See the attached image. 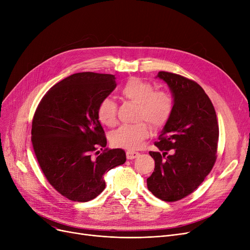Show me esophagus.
<instances>
[{
  "instance_id": "1",
  "label": "esophagus",
  "mask_w": 250,
  "mask_h": 250,
  "mask_svg": "<svg viewBox=\"0 0 250 250\" xmlns=\"http://www.w3.org/2000/svg\"><path fill=\"white\" fill-rule=\"evenodd\" d=\"M140 155V153L138 152H134V151H126V158L128 160H133Z\"/></svg>"
}]
</instances>
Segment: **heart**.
<instances>
[{"mask_svg":"<svg viewBox=\"0 0 250 250\" xmlns=\"http://www.w3.org/2000/svg\"><path fill=\"white\" fill-rule=\"evenodd\" d=\"M153 84L140 78H130L121 88V93L126 99L139 104L138 120L147 121L153 127L164 125L172 112L173 101L164 91H154ZM99 122L113 126L116 124V104L110 98L103 99L97 108ZM150 135V127L146 123L123 125L111 134L110 141L114 147L137 150Z\"/></svg>","mask_w":250,"mask_h":250,"instance_id":"b5f03b06","label":"heart"}]
</instances>
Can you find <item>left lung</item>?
<instances>
[{
    "label": "left lung",
    "mask_w": 250,
    "mask_h": 250,
    "mask_svg": "<svg viewBox=\"0 0 250 250\" xmlns=\"http://www.w3.org/2000/svg\"><path fill=\"white\" fill-rule=\"evenodd\" d=\"M173 98L172 112L149 152L155 160L148 189L165 202H175L190 194L211 171L219 139L213 104L204 89L182 76L159 72Z\"/></svg>",
    "instance_id": "left-lung-1"
}]
</instances>
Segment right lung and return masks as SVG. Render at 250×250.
<instances>
[{"label":"right lung","instance_id":"1","mask_svg":"<svg viewBox=\"0 0 250 250\" xmlns=\"http://www.w3.org/2000/svg\"><path fill=\"white\" fill-rule=\"evenodd\" d=\"M115 79L71 75L47 91L35 111L31 135L37 161L50 185L71 201L95 199L105 188L103 174L126 160L123 149L92 156L97 147H106L97 108L115 89Z\"/></svg>","mask_w":250,"mask_h":250}]
</instances>
